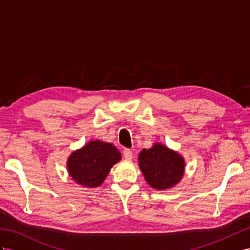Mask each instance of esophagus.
I'll return each mask as SVG.
<instances>
[{
  "mask_svg": "<svg viewBox=\"0 0 250 250\" xmlns=\"http://www.w3.org/2000/svg\"><path fill=\"white\" fill-rule=\"evenodd\" d=\"M124 157L125 159H127V161H131V159L133 158V152L130 149H125L124 151Z\"/></svg>",
  "mask_w": 250,
  "mask_h": 250,
  "instance_id": "34e87169",
  "label": "esophagus"
}]
</instances>
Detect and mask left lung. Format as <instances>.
I'll list each match as a JSON object with an SVG mask.
<instances>
[{"label": "left lung", "mask_w": 250, "mask_h": 250, "mask_svg": "<svg viewBox=\"0 0 250 250\" xmlns=\"http://www.w3.org/2000/svg\"><path fill=\"white\" fill-rule=\"evenodd\" d=\"M138 165L146 183L157 190L175 186L185 172L184 157L162 144L143 149L138 155Z\"/></svg>", "instance_id": "1"}]
</instances>
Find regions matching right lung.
Instances as JSON below:
<instances>
[{"instance_id":"1","label":"right lung","mask_w":250,"mask_h":250,"mask_svg":"<svg viewBox=\"0 0 250 250\" xmlns=\"http://www.w3.org/2000/svg\"><path fill=\"white\" fill-rule=\"evenodd\" d=\"M120 159V152L113 144L92 140L69 155L67 159L68 174L83 187H99L104 182L111 168Z\"/></svg>"}]
</instances>
